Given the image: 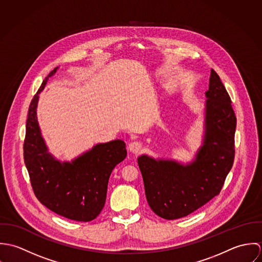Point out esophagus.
<instances>
[{"mask_svg": "<svg viewBox=\"0 0 262 262\" xmlns=\"http://www.w3.org/2000/svg\"><path fill=\"white\" fill-rule=\"evenodd\" d=\"M128 149H129L130 152H132V153H134V154H137V153H139L140 150H141V144H140L138 141H133V142H131V143L129 144Z\"/></svg>", "mask_w": 262, "mask_h": 262, "instance_id": "obj_1", "label": "esophagus"}]
</instances>
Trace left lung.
<instances>
[{"mask_svg": "<svg viewBox=\"0 0 262 262\" xmlns=\"http://www.w3.org/2000/svg\"><path fill=\"white\" fill-rule=\"evenodd\" d=\"M206 97L205 135L193 161L184 165L147 155L138 157L148 205L163 219L186 217L218 195L232 168L236 116L214 70Z\"/></svg>", "mask_w": 262, "mask_h": 262, "instance_id": "left-lung-1", "label": "left lung"}]
</instances>
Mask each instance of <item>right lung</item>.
Wrapping results in <instances>:
<instances>
[{"label":"right lung","instance_id":"add662e5","mask_svg":"<svg viewBox=\"0 0 262 262\" xmlns=\"http://www.w3.org/2000/svg\"><path fill=\"white\" fill-rule=\"evenodd\" d=\"M55 68L45 77L32 99L26 122L24 161L38 201L64 218L89 222L105 206L109 178L127 155L125 142L117 139L100 143L72 162L55 159L47 149L36 117L39 94Z\"/></svg>","mask_w":262,"mask_h":262}]
</instances>
